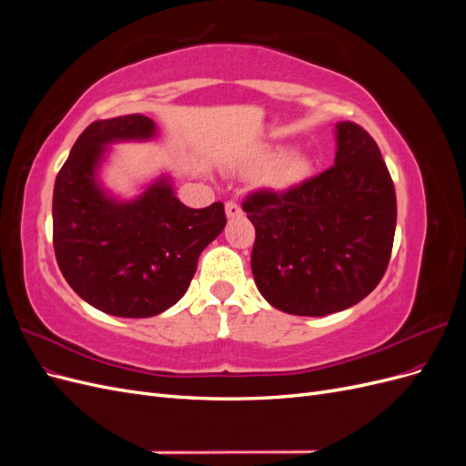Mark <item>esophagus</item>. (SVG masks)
<instances>
[{"label": "esophagus", "mask_w": 466, "mask_h": 466, "mask_svg": "<svg viewBox=\"0 0 466 466\" xmlns=\"http://www.w3.org/2000/svg\"><path fill=\"white\" fill-rule=\"evenodd\" d=\"M225 216H228V218H238V216H243V208L238 206L237 202H233V200L225 202Z\"/></svg>", "instance_id": "1"}]
</instances>
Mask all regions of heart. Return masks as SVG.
Wrapping results in <instances>:
<instances>
[{
  "mask_svg": "<svg viewBox=\"0 0 466 466\" xmlns=\"http://www.w3.org/2000/svg\"><path fill=\"white\" fill-rule=\"evenodd\" d=\"M241 173L255 177L262 175V185L266 190L276 194H286L311 175V161L303 151H286L276 147H262L255 151L241 165Z\"/></svg>",
  "mask_w": 466,
  "mask_h": 466,
  "instance_id": "b5f03b06",
  "label": "heart"
}]
</instances>
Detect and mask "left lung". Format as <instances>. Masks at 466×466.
<instances>
[{
	"mask_svg": "<svg viewBox=\"0 0 466 466\" xmlns=\"http://www.w3.org/2000/svg\"><path fill=\"white\" fill-rule=\"evenodd\" d=\"M243 209L257 229L252 276L279 311H344L387 270L397 196L375 139L354 122L336 124L330 168L286 194H250Z\"/></svg>",
	"mask_w": 466,
	"mask_h": 466,
	"instance_id": "obj_1",
	"label": "left lung"
}]
</instances>
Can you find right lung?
Here are the masks:
<instances>
[{"mask_svg":"<svg viewBox=\"0 0 466 466\" xmlns=\"http://www.w3.org/2000/svg\"><path fill=\"white\" fill-rule=\"evenodd\" d=\"M157 126L144 115L96 120L77 137L54 185V252L83 301L115 317L146 319L187 293L200 252L223 231L221 202L182 204L167 175L134 200L108 194L98 168L116 142H147Z\"/></svg>","mask_w":466,"mask_h":466,"instance_id":"obj_1","label":"right lung"}]
</instances>
